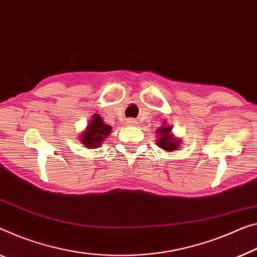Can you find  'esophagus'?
Returning a JSON list of instances; mask_svg holds the SVG:
<instances>
[{
	"label": "esophagus",
	"mask_w": 257,
	"mask_h": 257,
	"mask_svg": "<svg viewBox=\"0 0 257 257\" xmlns=\"http://www.w3.org/2000/svg\"><path fill=\"white\" fill-rule=\"evenodd\" d=\"M126 121H127V125H130V126H137L138 125V120L133 119V118H131V119H127Z\"/></svg>",
	"instance_id": "34e87169"
}]
</instances>
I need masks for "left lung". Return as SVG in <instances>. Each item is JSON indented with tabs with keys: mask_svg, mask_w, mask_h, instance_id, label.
I'll list each match as a JSON object with an SVG mask.
<instances>
[{
	"mask_svg": "<svg viewBox=\"0 0 257 257\" xmlns=\"http://www.w3.org/2000/svg\"><path fill=\"white\" fill-rule=\"evenodd\" d=\"M171 130L172 127L170 125L162 126V127L157 130V134H159L157 145H159L160 148L168 152L177 151L180 146V140L176 139V138L172 136Z\"/></svg>",
	"mask_w": 257,
	"mask_h": 257,
	"instance_id": "8db88e82",
	"label": "left lung"
}]
</instances>
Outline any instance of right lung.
Returning <instances> with one entry per match:
<instances>
[{"label":"right lung","instance_id":"1","mask_svg":"<svg viewBox=\"0 0 257 257\" xmlns=\"http://www.w3.org/2000/svg\"><path fill=\"white\" fill-rule=\"evenodd\" d=\"M111 126L106 125L103 119L95 113V115H93L92 119L89 120L87 128L81 134V144L85 145L86 148L88 149L98 148L105 138L111 132Z\"/></svg>","mask_w":257,"mask_h":257}]
</instances>
